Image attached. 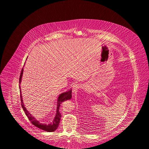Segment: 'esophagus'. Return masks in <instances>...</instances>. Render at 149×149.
I'll list each match as a JSON object with an SVG mask.
<instances>
[{
	"instance_id": "obj_1",
	"label": "esophagus",
	"mask_w": 149,
	"mask_h": 149,
	"mask_svg": "<svg viewBox=\"0 0 149 149\" xmlns=\"http://www.w3.org/2000/svg\"><path fill=\"white\" fill-rule=\"evenodd\" d=\"M72 87V93H74V94H75V93H77L78 89L80 88V85L77 84H73Z\"/></svg>"
}]
</instances>
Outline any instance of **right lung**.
Instances as JSON below:
<instances>
[{
    "instance_id": "add662e5",
    "label": "right lung",
    "mask_w": 149,
    "mask_h": 149,
    "mask_svg": "<svg viewBox=\"0 0 149 149\" xmlns=\"http://www.w3.org/2000/svg\"><path fill=\"white\" fill-rule=\"evenodd\" d=\"M23 71V68H22L21 70V74L19 76V84L21 83V79H22ZM19 88H20V86H19ZM72 90H70L66 92H64L63 93H61V95H59L58 97V99H57V108H56V113H55L54 118L49 123H44V122H40V121H38L34 116H32V115L26 108L24 103L23 102L22 95L21 93L20 98H21V106H22L26 116L28 118L29 120L31 121V122L34 126H36V127L40 128L42 130L46 131V132H54L57 129V128L58 127L59 123L60 122V120H61V113L59 112V107L61 105V104L63 102L72 98Z\"/></svg>"
}]
</instances>
